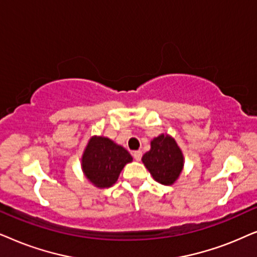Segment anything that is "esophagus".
<instances>
[{
	"instance_id": "obj_1",
	"label": "esophagus",
	"mask_w": 257,
	"mask_h": 257,
	"mask_svg": "<svg viewBox=\"0 0 257 257\" xmlns=\"http://www.w3.org/2000/svg\"><path fill=\"white\" fill-rule=\"evenodd\" d=\"M133 156H134V159L136 161H141V159H142V152H140V150H136V152L133 153Z\"/></svg>"
}]
</instances>
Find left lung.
Masks as SVG:
<instances>
[{
  "mask_svg": "<svg viewBox=\"0 0 257 257\" xmlns=\"http://www.w3.org/2000/svg\"><path fill=\"white\" fill-rule=\"evenodd\" d=\"M154 180L164 186L173 184L183 168V155L174 139L160 135L152 141V148L142 157Z\"/></svg>",
  "mask_w": 257,
  "mask_h": 257,
  "instance_id": "8db88e82",
  "label": "left lung"
}]
</instances>
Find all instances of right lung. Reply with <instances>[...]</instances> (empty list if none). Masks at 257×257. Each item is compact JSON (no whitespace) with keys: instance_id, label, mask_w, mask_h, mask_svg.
Instances as JSON below:
<instances>
[{"instance_id":"add662e5","label":"right lung","mask_w":257,"mask_h":257,"mask_svg":"<svg viewBox=\"0 0 257 257\" xmlns=\"http://www.w3.org/2000/svg\"><path fill=\"white\" fill-rule=\"evenodd\" d=\"M133 157L121 146L107 138L95 136L89 141L82 157V168L87 179L98 188L111 187L119 173Z\"/></svg>"}]
</instances>
